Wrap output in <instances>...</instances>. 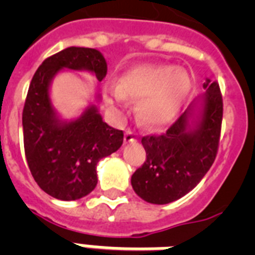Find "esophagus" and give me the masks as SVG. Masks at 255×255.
<instances>
[{"label": "esophagus", "mask_w": 255, "mask_h": 255, "mask_svg": "<svg viewBox=\"0 0 255 255\" xmlns=\"http://www.w3.org/2000/svg\"><path fill=\"white\" fill-rule=\"evenodd\" d=\"M136 139H137V136H136L135 132L129 131V129L126 131V133H124V143H133V141H136Z\"/></svg>", "instance_id": "esophagus-1"}]
</instances>
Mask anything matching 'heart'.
Instances as JSON below:
<instances>
[{
  "label": "heart",
  "mask_w": 255,
  "mask_h": 255,
  "mask_svg": "<svg viewBox=\"0 0 255 255\" xmlns=\"http://www.w3.org/2000/svg\"><path fill=\"white\" fill-rule=\"evenodd\" d=\"M189 91L190 78L186 71L155 63L131 67L120 77L119 83L108 81L103 85L104 100L110 107H123L127 98L137 100V119L149 129L172 123Z\"/></svg>",
  "instance_id": "obj_1"
}]
</instances>
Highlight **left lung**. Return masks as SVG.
I'll return each instance as SVG.
<instances>
[{"label": "left lung", "instance_id": "8db88e82", "mask_svg": "<svg viewBox=\"0 0 255 255\" xmlns=\"http://www.w3.org/2000/svg\"><path fill=\"white\" fill-rule=\"evenodd\" d=\"M204 88L165 133L141 139L147 160L132 174L131 185L144 201L156 205L176 201L212 167L221 132L222 96L216 82L206 81Z\"/></svg>", "mask_w": 255, "mask_h": 255}]
</instances>
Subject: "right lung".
<instances>
[{
    "label": "right lung",
    "mask_w": 255,
    "mask_h": 255,
    "mask_svg": "<svg viewBox=\"0 0 255 255\" xmlns=\"http://www.w3.org/2000/svg\"><path fill=\"white\" fill-rule=\"evenodd\" d=\"M63 70L86 71L102 82L107 62L99 50L75 46L45 59L30 83L22 127L26 160L35 182L51 197L73 201L95 189L96 164L122 147L124 135L104 123L95 104H88L75 119H62L50 87Z\"/></svg>",
    "instance_id": "right-lung-1"
}]
</instances>
